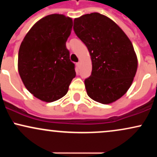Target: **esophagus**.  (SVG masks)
Segmentation results:
<instances>
[{
    "label": "esophagus",
    "mask_w": 157,
    "mask_h": 157,
    "mask_svg": "<svg viewBox=\"0 0 157 157\" xmlns=\"http://www.w3.org/2000/svg\"><path fill=\"white\" fill-rule=\"evenodd\" d=\"M77 67L78 68H80V62H78L77 63Z\"/></svg>",
    "instance_id": "obj_1"
}]
</instances>
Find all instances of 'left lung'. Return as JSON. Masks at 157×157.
I'll use <instances>...</instances> for the list:
<instances>
[{"label":"left lung","instance_id":"obj_1","mask_svg":"<svg viewBox=\"0 0 157 157\" xmlns=\"http://www.w3.org/2000/svg\"><path fill=\"white\" fill-rule=\"evenodd\" d=\"M74 31L88 48L91 76L85 80L88 95L109 104L127 92L137 69V57L127 35L112 20L97 12L74 21Z\"/></svg>","mask_w":157,"mask_h":157}]
</instances>
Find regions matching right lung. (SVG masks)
Instances as JSON below:
<instances>
[{
  "label": "right lung",
  "mask_w": 157,
  "mask_h": 157,
  "mask_svg": "<svg viewBox=\"0 0 157 157\" xmlns=\"http://www.w3.org/2000/svg\"><path fill=\"white\" fill-rule=\"evenodd\" d=\"M72 25L71 18L63 15L46 16L32 27L20 46V76L27 90L42 101L62 98L76 76L66 46Z\"/></svg>",
  "instance_id": "obj_1"
}]
</instances>
